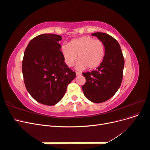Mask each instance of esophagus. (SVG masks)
I'll return each mask as SVG.
<instances>
[{
	"instance_id": "34e87169",
	"label": "esophagus",
	"mask_w": 150,
	"mask_h": 150,
	"mask_svg": "<svg viewBox=\"0 0 150 150\" xmlns=\"http://www.w3.org/2000/svg\"><path fill=\"white\" fill-rule=\"evenodd\" d=\"M76 75H77V76H79V75H81V72L76 71Z\"/></svg>"
}]
</instances>
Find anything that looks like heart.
Returning <instances> with one entry per match:
<instances>
[{
  "instance_id": "1",
  "label": "heart",
  "mask_w": 150,
  "mask_h": 150,
  "mask_svg": "<svg viewBox=\"0 0 150 150\" xmlns=\"http://www.w3.org/2000/svg\"><path fill=\"white\" fill-rule=\"evenodd\" d=\"M61 51L67 66H73L78 56L79 61L76 65L78 69H85L88 67L94 69L101 65L106 49L101 40L84 36L72 40L69 44H62Z\"/></svg>"
}]
</instances>
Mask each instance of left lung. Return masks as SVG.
Wrapping results in <instances>:
<instances>
[{
  "instance_id": "obj_1",
  "label": "left lung",
  "mask_w": 150,
  "mask_h": 150,
  "mask_svg": "<svg viewBox=\"0 0 150 150\" xmlns=\"http://www.w3.org/2000/svg\"><path fill=\"white\" fill-rule=\"evenodd\" d=\"M105 45V56L96 71L83 72L86 83L82 89L86 98L95 103H100L112 97L120 88L123 75L125 61L118 42L103 33H95Z\"/></svg>"
}]
</instances>
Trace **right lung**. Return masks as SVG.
I'll use <instances>...</instances> for the list:
<instances>
[{
    "label": "right lung",
    "instance_id": "1",
    "mask_svg": "<svg viewBox=\"0 0 150 150\" xmlns=\"http://www.w3.org/2000/svg\"><path fill=\"white\" fill-rule=\"evenodd\" d=\"M61 39V35L53 34L36 36L28 45L22 60L25 88L35 101L45 105L59 102L76 76L64 62Z\"/></svg>",
    "mask_w": 150,
    "mask_h": 150
}]
</instances>
